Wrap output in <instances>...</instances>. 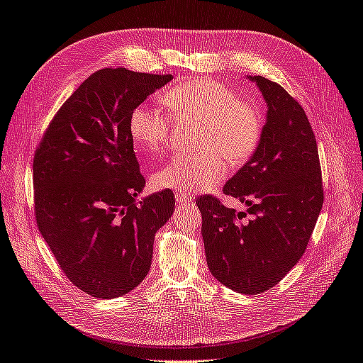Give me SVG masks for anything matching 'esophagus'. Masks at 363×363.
Wrapping results in <instances>:
<instances>
[{
  "instance_id": "34e87169",
  "label": "esophagus",
  "mask_w": 363,
  "mask_h": 363,
  "mask_svg": "<svg viewBox=\"0 0 363 363\" xmlns=\"http://www.w3.org/2000/svg\"><path fill=\"white\" fill-rule=\"evenodd\" d=\"M175 201H177L179 206H188L189 203H192V195L188 192H177L175 194Z\"/></svg>"
}]
</instances>
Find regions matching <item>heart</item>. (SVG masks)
Returning <instances> with one entry per match:
<instances>
[{
  "instance_id": "obj_1",
  "label": "heart",
  "mask_w": 363,
  "mask_h": 363,
  "mask_svg": "<svg viewBox=\"0 0 363 363\" xmlns=\"http://www.w3.org/2000/svg\"><path fill=\"white\" fill-rule=\"evenodd\" d=\"M167 111L152 104L136 106L128 131L140 155L160 152L169 139L171 117L199 119L196 155H179L152 175L156 189L207 191L223 179L225 160L240 167L255 155L263 133V116L256 106L240 101L235 91L208 79H194L163 95Z\"/></svg>"
}]
</instances>
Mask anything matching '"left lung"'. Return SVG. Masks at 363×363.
<instances>
[{"instance_id":"left-lung-1","label":"left lung","mask_w":363,"mask_h":363,"mask_svg":"<svg viewBox=\"0 0 363 363\" xmlns=\"http://www.w3.org/2000/svg\"><path fill=\"white\" fill-rule=\"evenodd\" d=\"M267 101V124L252 157L224 184V194L252 215L212 195L196 200L207 267L224 286L255 295L271 289L298 263L324 203L320 156L300 103L265 77L248 75Z\"/></svg>"}]
</instances>
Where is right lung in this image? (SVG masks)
<instances>
[{
	"label": "right lung",
	"mask_w": 363,
	"mask_h": 363,
	"mask_svg": "<svg viewBox=\"0 0 363 363\" xmlns=\"http://www.w3.org/2000/svg\"><path fill=\"white\" fill-rule=\"evenodd\" d=\"M171 80L125 68L94 72L35 152L39 232L65 276L96 298H116L145 279L155 235L174 212L171 189L136 203L145 179L128 131L131 111Z\"/></svg>",
	"instance_id": "right-lung-1"
}]
</instances>
